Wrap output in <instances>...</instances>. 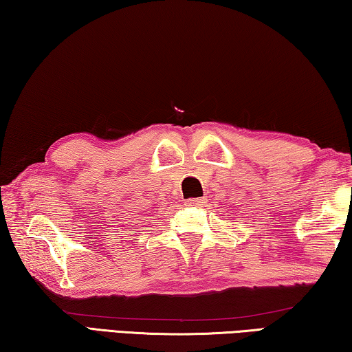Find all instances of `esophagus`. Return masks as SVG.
I'll use <instances>...</instances> for the list:
<instances>
[{
  "instance_id": "1",
  "label": "esophagus",
  "mask_w": 352,
  "mask_h": 352,
  "mask_svg": "<svg viewBox=\"0 0 352 352\" xmlns=\"http://www.w3.org/2000/svg\"><path fill=\"white\" fill-rule=\"evenodd\" d=\"M200 204H204L201 199H189V200H186V205H189V206H199Z\"/></svg>"
}]
</instances>
